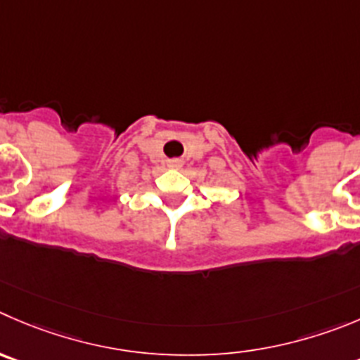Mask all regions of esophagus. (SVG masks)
Returning a JSON list of instances; mask_svg holds the SVG:
<instances>
[{
  "label": "esophagus",
  "instance_id": "1",
  "mask_svg": "<svg viewBox=\"0 0 360 360\" xmlns=\"http://www.w3.org/2000/svg\"><path fill=\"white\" fill-rule=\"evenodd\" d=\"M167 166H169L171 169H180V167H182V160L173 159V160H169V162H167Z\"/></svg>",
  "mask_w": 360,
  "mask_h": 360
}]
</instances>
